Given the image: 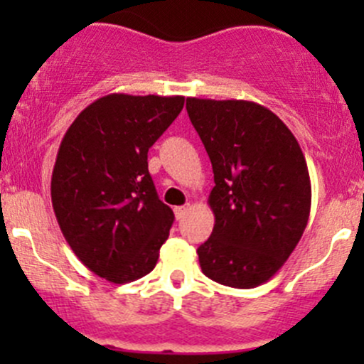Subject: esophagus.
Listing matches in <instances>:
<instances>
[{
	"instance_id": "34e87169",
	"label": "esophagus",
	"mask_w": 364,
	"mask_h": 364,
	"mask_svg": "<svg viewBox=\"0 0 364 364\" xmlns=\"http://www.w3.org/2000/svg\"><path fill=\"white\" fill-rule=\"evenodd\" d=\"M188 208H190L188 204H186V205H176V208H174V215H176V218L181 220L183 216L186 215V211H188Z\"/></svg>"
}]
</instances>
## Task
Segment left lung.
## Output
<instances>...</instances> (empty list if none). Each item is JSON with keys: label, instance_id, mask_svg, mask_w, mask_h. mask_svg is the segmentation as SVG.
Masks as SVG:
<instances>
[{"label": "left lung", "instance_id": "left-lung-1", "mask_svg": "<svg viewBox=\"0 0 364 364\" xmlns=\"http://www.w3.org/2000/svg\"><path fill=\"white\" fill-rule=\"evenodd\" d=\"M186 111L215 174L208 199L215 227L197 248L203 273L227 287L266 284L306 229L303 151L287 124L255 102L186 98Z\"/></svg>", "mask_w": 364, "mask_h": 364}]
</instances>
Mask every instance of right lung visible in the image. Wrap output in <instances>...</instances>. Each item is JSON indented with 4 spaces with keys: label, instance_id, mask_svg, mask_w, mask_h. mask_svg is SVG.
I'll list each match as a JSON object with an SVG mask.
<instances>
[{
    "label": "right lung",
    "instance_id": "right-lung-1",
    "mask_svg": "<svg viewBox=\"0 0 364 364\" xmlns=\"http://www.w3.org/2000/svg\"><path fill=\"white\" fill-rule=\"evenodd\" d=\"M185 97L112 93L75 117L50 179L54 215L80 262L111 284L151 273L174 213L156 196L148 151Z\"/></svg>",
    "mask_w": 364,
    "mask_h": 364
}]
</instances>
